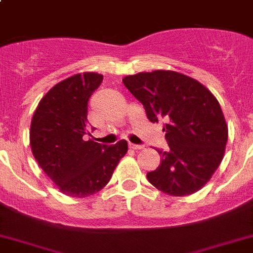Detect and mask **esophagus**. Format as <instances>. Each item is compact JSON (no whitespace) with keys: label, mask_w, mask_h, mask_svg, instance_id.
I'll return each mask as SVG.
<instances>
[{"label":"esophagus","mask_w":253,"mask_h":253,"mask_svg":"<svg viewBox=\"0 0 253 253\" xmlns=\"http://www.w3.org/2000/svg\"><path fill=\"white\" fill-rule=\"evenodd\" d=\"M128 146H129V148H131V149H133V150H141V149L144 148L142 145H136V144H129Z\"/></svg>","instance_id":"esophagus-1"}]
</instances>
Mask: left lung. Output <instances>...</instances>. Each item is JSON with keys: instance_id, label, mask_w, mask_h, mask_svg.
Instances as JSON below:
<instances>
[{"instance_id": "obj_1", "label": "left lung", "mask_w": 253, "mask_h": 253, "mask_svg": "<svg viewBox=\"0 0 253 253\" xmlns=\"http://www.w3.org/2000/svg\"><path fill=\"white\" fill-rule=\"evenodd\" d=\"M122 81L150 122H164L169 149L158 150L160 164L146 174L148 181L172 196L204 187L223 160L228 141L216 98L197 80L174 71L140 72Z\"/></svg>"}]
</instances>
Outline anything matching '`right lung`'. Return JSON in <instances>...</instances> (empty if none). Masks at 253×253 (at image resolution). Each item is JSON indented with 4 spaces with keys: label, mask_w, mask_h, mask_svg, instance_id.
Segmentation results:
<instances>
[{
    "label": "right lung",
    "mask_w": 253,
    "mask_h": 253,
    "mask_svg": "<svg viewBox=\"0 0 253 253\" xmlns=\"http://www.w3.org/2000/svg\"><path fill=\"white\" fill-rule=\"evenodd\" d=\"M102 80V75L85 72L61 81L42 98L33 116V155L67 196L86 197L102 190L128 149L126 140L111 146L83 140L90 135L87 102Z\"/></svg>",
    "instance_id": "1"
}]
</instances>
